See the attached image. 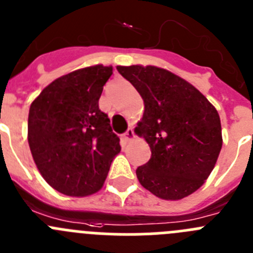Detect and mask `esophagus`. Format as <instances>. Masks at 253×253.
I'll list each match as a JSON object with an SVG mask.
<instances>
[{
    "label": "esophagus",
    "mask_w": 253,
    "mask_h": 253,
    "mask_svg": "<svg viewBox=\"0 0 253 253\" xmlns=\"http://www.w3.org/2000/svg\"><path fill=\"white\" fill-rule=\"evenodd\" d=\"M134 138H135V134H134L133 128H129L128 130L125 131L124 140H125V142H130V140H133Z\"/></svg>",
    "instance_id": "1"
}]
</instances>
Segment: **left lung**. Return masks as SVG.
I'll return each mask as SVG.
<instances>
[{
	"label": "left lung",
	"instance_id": "obj_1",
	"mask_svg": "<svg viewBox=\"0 0 253 253\" xmlns=\"http://www.w3.org/2000/svg\"><path fill=\"white\" fill-rule=\"evenodd\" d=\"M138 90L144 113L135 133L149 144L152 157L138 167L145 189L178 201L201 188L222 148L218 111L202 92L180 76L157 66H117Z\"/></svg>",
	"mask_w": 253,
	"mask_h": 253
}]
</instances>
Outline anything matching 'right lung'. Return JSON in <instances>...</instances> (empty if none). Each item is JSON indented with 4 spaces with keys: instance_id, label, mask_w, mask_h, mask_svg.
Returning a JSON list of instances; mask_svg holds the SVG:
<instances>
[{
    "instance_id": "1",
    "label": "right lung",
    "mask_w": 253,
    "mask_h": 253,
    "mask_svg": "<svg viewBox=\"0 0 253 253\" xmlns=\"http://www.w3.org/2000/svg\"><path fill=\"white\" fill-rule=\"evenodd\" d=\"M113 66L79 69L48 84L30 106L27 139L39 172L54 189L85 197L100 191L120 152L119 136L99 109Z\"/></svg>"
}]
</instances>
